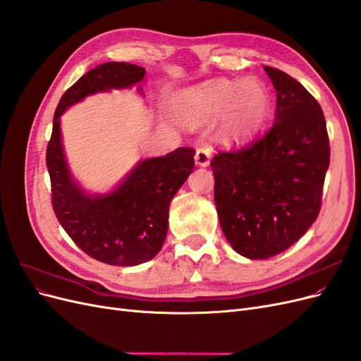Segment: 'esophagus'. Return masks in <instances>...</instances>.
<instances>
[{
  "label": "esophagus",
  "instance_id": "34e87169",
  "mask_svg": "<svg viewBox=\"0 0 361 361\" xmlns=\"http://www.w3.org/2000/svg\"><path fill=\"white\" fill-rule=\"evenodd\" d=\"M211 157H212V149L209 146H202L197 150H195V164L200 167H207L211 162Z\"/></svg>",
  "mask_w": 361,
  "mask_h": 361
}]
</instances>
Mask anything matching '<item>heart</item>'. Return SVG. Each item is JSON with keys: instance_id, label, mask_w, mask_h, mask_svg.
I'll return each mask as SVG.
<instances>
[{"instance_id": "obj_1", "label": "heart", "mask_w": 361, "mask_h": 361, "mask_svg": "<svg viewBox=\"0 0 361 361\" xmlns=\"http://www.w3.org/2000/svg\"><path fill=\"white\" fill-rule=\"evenodd\" d=\"M187 101L199 117L221 114L220 135L228 145L253 138L267 122L271 110L267 85L255 78L212 80L191 89Z\"/></svg>"}]
</instances>
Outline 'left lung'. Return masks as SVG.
Returning a JSON list of instances; mask_svg holds the SVG:
<instances>
[{"label": "left lung", "mask_w": 361, "mask_h": 361, "mask_svg": "<svg viewBox=\"0 0 361 361\" xmlns=\"http://www.w3.org/2000/svg\"><path fill=\"white\" fill-rule=\"evenodd\" d=\"M277 92L274 125L260 140L211 161L223 233L248 259L288 250L321 209L330 145L318 101L279 69L264 68Z\"/></svg>", "instance_id": "obj_1"}]
</instances>
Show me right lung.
I'll list each match as a JSON object with an SVG mask.
<instances>
[{
    "mask_svg": "<svg viewBox=\"0 0 361 361\" xmlns=\"http://www.w3.org/2000/svg\"><path fill=\"white\" fill-rule=\"evenodd\" d=\"M146 69L110 61L87 72L61 96L54 114L47 149L52 207L72 241L85 255L108 265L134 267L154 259L166 241L169 207L194 169L191 147L137 162L125 179L106 194L84 191L64 157L60 117L84 97L129 89L145 80ZM141 90V87H138Z\"/></svg>",
    "mask_w": 361,
    "mask_h": 361,
    "instance_id": "obj_1",
    "label": "right lung"
}]
</instances>
